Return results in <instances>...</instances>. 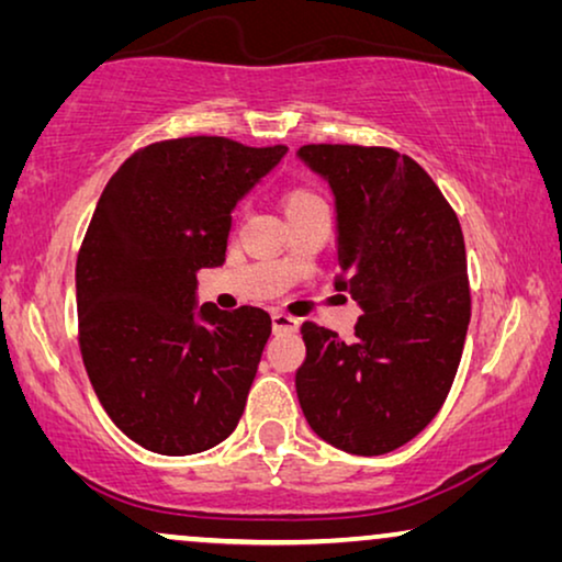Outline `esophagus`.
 I'll use <instances>...</instances> for the list:
<instances>
[{
    "mask_svg": "<svg viewBox=\"0 0 562 562\" xmlns=\"http://www.w3.org/2000/svg\"><path fill=\"white\" fill-rule=\"evenodd\" d=\"M271 322H273V333H296L299 329V322L294 317H289V314H281V312H273L271 314Z\"/></svg>",
    "mask_w": 562,
    "mask_h": 562,
    "instance_id": "esophagus-1",
    "label": "esophagus"
}]
</instances>
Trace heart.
<instances>
[{
  "instance_id": "heart-1",
  "label": "heart",
  "mask_w": 562,
  "mask_h": 562,
  "mask_svg": "<svg viewBox=\"0 0 562 562\" xmlns=\"http://www.w3.org/2000/svg\"><path fill=\"white\" fill-rule=\"evenodd\" d=\"M317 194H312L310 189H294L289 191L286 196V210H291V206H302V204H310V202H317Z\"/></svg>"
}]
</instances>
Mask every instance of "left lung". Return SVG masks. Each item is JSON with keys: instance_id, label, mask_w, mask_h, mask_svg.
Returning <instances> with one entry per match:
<instances>
[{"instance_id": "8db88e82", "label": "left lung", "mask_w": 562, "mask_h": 562, "mask_svg": "<svg viewBox=\"0 0 562 562\" xmlns=\"http://www.w3.org/2000/svg\"><path fill=\"white\" fill-rule=\"evenodd\" d=\"M335 196V289L363 317L356 340L306 322L296 396L322 440L383 456L440 412L471 322L460 222L425 168L391 148L304 145Z\"/></svg>"}]
</instances>
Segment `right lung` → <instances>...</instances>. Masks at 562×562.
Returning a JSON list of instances; mask_svg holds the SVG:
<instances>
[{"label": "right lung", "instance_id": "1", "mask_svg": "<svg viewBox=\"0 0 562 562\" xmlns=\"http://www.w3.org/2000/svg\"><path fill=\"white\" fill-rule=\"evenodd\" d=\"M286 150L164 140L99 196L76 260L81 356L106 417L145 450L204 452L243 417L271 317L199 304L196 273L225 263L237 202Z\"/></svg>", "mask_w": 562, "mask_h": 562}]
</instances>
